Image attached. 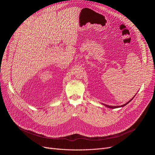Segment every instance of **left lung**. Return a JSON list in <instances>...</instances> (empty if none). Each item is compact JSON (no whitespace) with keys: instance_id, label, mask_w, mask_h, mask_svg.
<instances>
[{"instance_id":"1","label":"left lung","mask_w":155,"mask_h":155,"mask_svg":"<svg viewBox=\"0 0 155 155\" xmlns=\"http://www.w3.org/2000/svg\"><path fill=\"white\" fill-rule=\"evenodd\" d=\"M134 97V96L133 97V98ZM133 98H132L129 101H128L127 103H126L125 104H124V105H119V106H110V105H106V104H103V105H104L105 106H106L107 107H108V108H118V107H124V106H125L126 105H127L129 102H130L132 99H133Z\"/></svg>"}]
</instances>
